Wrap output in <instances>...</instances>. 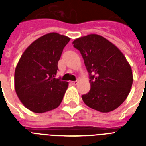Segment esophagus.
<instances>
[{"label":"esophagus","instance_id":"34e87169","mask_svg":"<svg viewBox=\"0 0 146 146\" xmlns=\"http://www.w3.org/2000/svg\"><path fill=\"white\" fill-rule=\"evenodd\" d=\"M77 83H78L77 80H76V81H73V82H72V84L74 85V86H75V85H77Z\"/></svg>","mask_w":146,"mask_h":146}]
</instances>
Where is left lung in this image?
<instances>
[{"label":"left lung","instance_id":"1","mask_svg":"<svg viewBox=\"0 0 146 146\" xmlns=\"http://www.w3.org/2000/svg\"><path fill=\"white\" fill-rule=\"evenodd\" d=\"M84 60L91 89L82 98L86 105L102 113L117 108L129 95L133 78L123 53L101 35L90 34L73 42Z\"/></svg>","mask_w":146,"mask_h":146}]
</instances>
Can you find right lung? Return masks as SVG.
Returning <instances> with one entry per match:
<instances>
[{
  "label": "right lung",
  "mask_w": 146,
  "mask_h": 146,
  "mask_svg": "<svg viewBox=\"0 0 146 146\" xmlns=\"http://www.w3.org/2000/svg\"><path fill=\"white\" fill-rule=\"evenodd\" d=\"M70 38L51 33L33 42L22 54L15 70V90L26 108L44 113L59 106L68 82L57 79L59 61Z\"/></svg>",
  "instance_id": "1"
}]
</instances>
